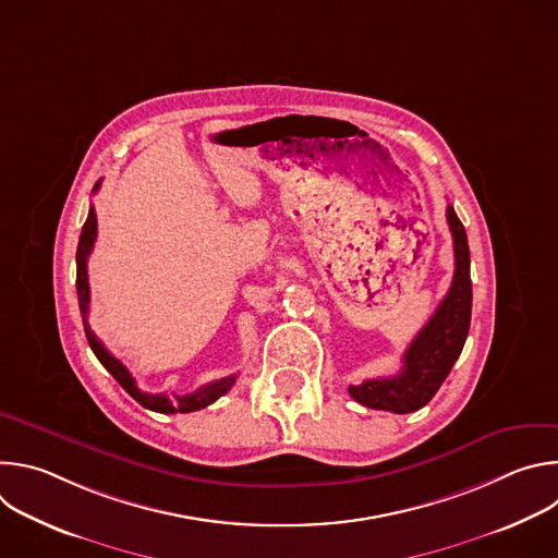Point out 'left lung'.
<instances>
[{"instance_id": "left-lung-1", "label": "left lung", "mask_w": 558, "mask_h": 558, "mask_svg": "<svg viewBox=\"0 0 558 558\" xmlns=\"http://www.w3.org/2000/svg\"><path fill=\"white\" fill-rule=\"evenodd\" d=\"M446 220L454 245V276L452 284L435 308L430 320L415 336L404 353V368L392 377L366 379L357 386H349L355 402L375 411H390L397 415L424 409L452 364L461 355V349L470 329L472 311V282H470V250L468 235L457 218L452 205L446 209Z\"/></svg>"}]
</instances>
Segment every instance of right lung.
Returning <instances> with one entry per match:
<instances>
[{
  "mask_svg": "<svg viewBox=\"0 0 558 558\" xmlns=\"http://www.w3.org/2000/svg\"><path fill=\"white\" fill-rule=\"evenodd\" d=\"M101 185V181L95 185L93 192H97ZM97 241V214L95 207H90L88 218L84 222L82 235H78V247H76V298H78V308H82V317H84V329H86V338L90 349L95 351L97 360L112 373V377L134 397V400L156 413H192V411H201L209 404H214L218 397H222L235 381V375L229 377H220L216 381H209L205 386H201L198 390L190 392V395H151V392H143L134 377L130 375V371L114 357L110 355V351L101 344V340L93 333L90 325H88V311H90V284H88V256L95 247Z\"/></svg>",
  "mask_w": 558,
  "mask_h": 558,
  "instance_id": "right-lung-1",
  "label": "right lung"
}]
</instances>
